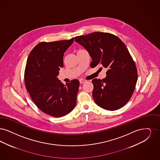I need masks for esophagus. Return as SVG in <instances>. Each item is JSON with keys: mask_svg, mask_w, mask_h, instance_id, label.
I'll list each match as a JSON object with an SVG mask.
<instances>
[{"mask_svg": "<svg viewBox=\"0 0 160 160\" xmlns=\"http://www.w3.org/2000/svg\"><path fill=\"white\" fill-rule=\"evenodd\" d=\"M79 82H80L81 83H83L86 82L87 81L85 80V79H79Z\"/></svg>", "mask_w": 160, "mask_h": 160, "instance_id": "1", "label": "esophagus"}]
</instances>
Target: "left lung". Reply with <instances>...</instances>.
<instances>
[{
  "label": "left lung",
  "instance_id": "1",
  "mask_svg": "<svg viewBox=\"0 0 160 160\" xmlns=\"http://www.w3.org/2000/svg\"><path fill=\"white\" fill-rule=\"evenodd\" d=\"M75 41L89 52L90 66L101 64L107 69L105 78L92 80L96 103L108 111L123 107L132 98L138 80L135 62L124 43L115 35L98 32L77 36Z\"/></svg>",
  "mask_w": 160,
  "mask_h": 160
}]
</instances>
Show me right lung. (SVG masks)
Here are the masks:
<instances>
[{"instance_id": "1", "label": "right lung", "mask_w": 160, "mask_h": 160, "mask_svg": "<svg viewBox=\"0 0 160 160\" xmlns=\"http://www.w3.org/2000/svg\"><path fill=\"white\" fill-rule=\"evenodd\" d=\"M73 42L69 40L42 42L28 57L24 71L26 88L41 111L61 117L72 111L77 103L79 81L73 79L63 84L57 76L63 67L64 52Z\"/></svg>"}]
</instances>
